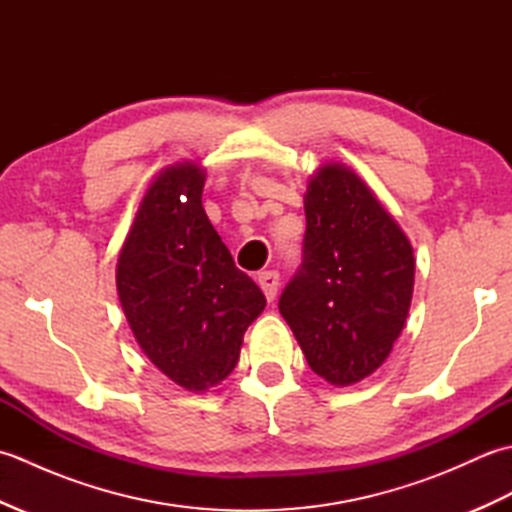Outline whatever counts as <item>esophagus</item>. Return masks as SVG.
<instances>
[{
	"instance_id": "1",
	"label": "esophagus",
	"mask_w": 512,
	"mask_h": 512,
	"mask_svg": "<svg viewBox=\"0 0 512 512\" xmlns=\"http://www.w3.org/2000/svg\"><path fill=\"white\" fill-rule=\"evenodd\" d=\"M259 281V288L264 290V295L268 301H273L277 297V290H279V273L277 270H264V273L257 275Z\"/></svg>"
}]
</instances>
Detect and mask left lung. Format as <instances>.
I'll list each match as a JSON object with an SVG mask.
<instances>
[{"label": "left lung", "mask_w": 512, "mask_h": 512, "mask_svg": "<svg viewBox=\"0 0 512 512\" xmlns=\"http://www.w3.org/2000/svg\"><path fill=\"white\" fill-rule=\"evenodd\" d=\"M303 209V264L279 312L312 372L347 387L385 363L405 328L413 248L372 189L339 162L310 178Z\"/></svg>", "instance_id": "1"}]
</instances>
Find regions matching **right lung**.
Listing matches in <instances>:
<instances>
[{
    "label": "right lung",
    "mask_w": 512,
    "mask_h": 512,
    "mask_svg": "<svg viewBox=\"0 0 512 512\" xmlns=\"http://www.w3.org/2000/svg\"><path fill=\"white\" fill-rule=\"evenodd\" d=\"M206 173L176 162L149 184L116 264L123 312L173 383L206 391L233 372L264 292L233 262L202 206Z\"/></svg>",
    "instance_id": "add662e5"
}]
</instances>
